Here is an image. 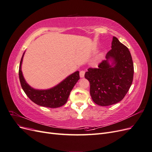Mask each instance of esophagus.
Instances as JSON below:
<instances>
[{"instance_id":"esophagus-1","label":"esophagus","mask_w":152,"mask_h":152,"mask_svg":"<svg viewBox=\"0 0 152 152\" xmlns=\"http://www.w3.org/2000/svg\"><path fill=\"white\" fill-rule=\"evenodd\" d=\"M84 75H85V71L82 70L80 72V77L81 78H83L84 77Z\"/></svg>"}]
</instances>
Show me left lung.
Instances as JSON below:
<instances>
[{"mask_svg":"<svg viewBox=\"0 0 152 152\" xmlns=\"http://www.w3.org/2000/svg\"><path fill=\"white\" fill-rule=\"evenodd\" d=\"M111 48L98 68H89L84 75L90 82L92 99L102 107L121 102L129 89L134 75L129 49L115 37H113Z\"/></svg>","mask_w":152,"mask_h":152,"instance_id":"obj_1","label":"left lung"}]
</instances>
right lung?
I'll return each mask as SVG.
<instances>
[{"label":"right lung","mask_w":152,"mask_h":152,"mask_svg":"<svg viewBox=\"0 0 152 152\" xmlns=\"http://www.w3.org/2000/svg\"><path fill=\"white\" fill-rule=\"evenodd\" d=\"M25 53L21 59L19 67V77L23 90L26 96L35 104L41 107L58 108L65 104L77 81L80 79L79 72L77 71L68 76L60 83L48 89H35L28 84L21 71V65Z\"/></svg>","instance_id":"1"}]
</instances>
